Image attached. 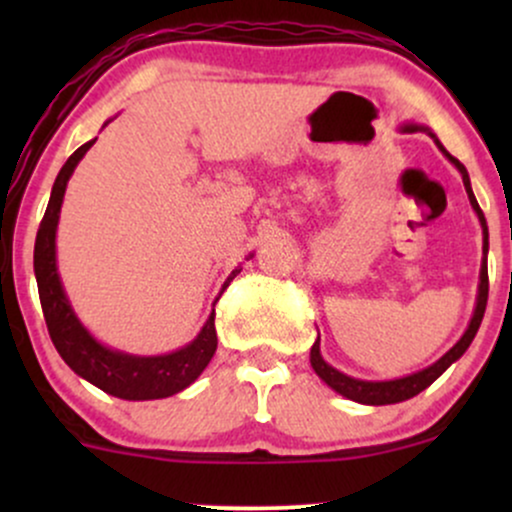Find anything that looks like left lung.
Segmentation results:
<instances>
[{
	"label": "left lung",
	"instance_id": "8db88e82",
	"mask_svg": "<svg viewBox=\"0 0 512 512\" xmlns=\"http://www.w3.org/2000/svg\"><path fill=\"white\" fill-rule=\"evenodd\" d=\"M416 129H424L433 137V142L438 144V149L443 151L445 156L450 158L452 163H455V168L462 173V182H464V190H467L469 195V202H472L474 211H477L479 221H481V231H484V264H481V274H479V296H477V308H474V315L472 320H469V327L467 332L462 334V339L457 342L452 349L445 354L443 358H438L433 366H428L424 370H419V373H411V375H404V378H397V380H358V378H351V375L342 373V370L332 368L330 363L325 361L320 354V337H317V342L313 344V349H310V366L317 375H320L322 380H325L327 385L332 387L334 392H339V395L346 397V399H354L358 404H373V407H380V404H397V402H404V399H411L419 395L421 390H426L428 385L433 383V380L440 378V375L448 370L452 363L460 358L464 351L469 349V344H472L474 334H477L479 325H481V317H484V310H486V301H489V269H486V252H489V228H486V219H484V211L479 209L477 204V197H474L472 192V185H469V175H467V168L462 166L457 158H452L448 151L443 149V144L438 142L436 134L431 132V129L426 127H419V125H404L402 132H416Z\"/></svg>",
	"mask_w": 512,
	"mask_h": 512
}]
</instances>
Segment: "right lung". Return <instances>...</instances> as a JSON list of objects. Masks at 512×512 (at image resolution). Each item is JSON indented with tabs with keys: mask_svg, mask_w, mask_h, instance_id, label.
<instances>
[{
	"mask_svg": "<svg viewBox=\"0 0 512 512\" xmlns=\"http://www.w3.org/2000/svg\"><path fill=\"white\" fill-rule=\"evenodd\" d=\"M96 144L86 142L84 146L74 151L67 158L60 175H57L55 185H52V195L45 209L43 221H40L38 236H35V252H33V269L35 279H38L40 305H43L45 322H48V332L55 349L60 351L69 368L76 375L101 387L108 395L120 399H163L175 395V392L185 390L199 378L204 368L209 366L211 356L216 351V327L214 317L209 315L207 325L192 339L190 344L173 354L163 356H132L122 354V351L108 349L98 339L91 337L74 315L72 305H69L67 293L62 289L60 274H57V255H55V236H57V221H60V209L67 182L72 178L76 163L86 156V151ZM252 257V255H250ZM240 269H236L228 281L223 284L226 289ZM219 301V298H216Z\"/></svg>",
	"mask_w": 512,
	"mask_h": 512,
	"instance_id": "add662e5",
	"label": "right lung"
}]
</instances>
